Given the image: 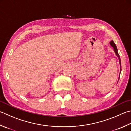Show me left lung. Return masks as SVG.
<instances>
[{"instance_id":"obj_1","label":"left lung","mask_w":131,"mask_h":131,"mask_svg":"<svg viewBox=\"0 0 131 131\" xmlns=\"http://www.w3.org/2000/svg\"><path fill=\"white\" fill-rule=\"evenodd\" d=\"M110 44L113 47V49H114V51H115V53L116 54V56H117L118 57V59H119V63H120V72L121 71H122V65H121V61H120V56L119 54H118V51H117V47H116V45L115 43H114V42L113 41H111L110 42Z\"/></svg>"}]
</instances>
